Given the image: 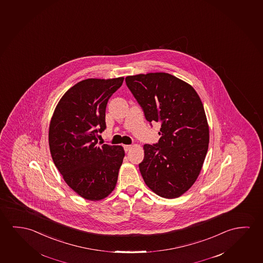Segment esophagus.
<instances>
[{
    "mask_svg": "<svg viewBox=\"0 0 263 263\" xmlns=\"http://www.w3.org/2000/svg\"><path fill=\"white\" fill-rule=\"evenodd\" d=\"M124 148H125V152H128V151L132 148V146H130V145H125V146H124Z\"/></svg>",
    "mask_w": 263,
    "mask_h": 263,
    "instance_id": "1",
    "label": "esophagus"
}]
</instances>
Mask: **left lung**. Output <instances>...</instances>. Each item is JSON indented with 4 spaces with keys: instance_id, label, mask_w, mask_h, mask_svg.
<instances>
[{
    "instance_id": "left-lung-1",
    "label": "left lung",
    "mask_w": 263,
    "mask_h": 263,
    "mask_svg": "<svg viewBox=\"0 0 263 263\" xmlns=\"http://www.w3.org/2000/svg\"><path fill=\"white\" fill-rule=\"evenodd\" d=\"M125 83L150 125L161 124L158 143L144 145L143 179L162 198H178L197 180L209 148L202 102L191 85L170 73L129 76Z\"/></svg>"
}]
</instances>
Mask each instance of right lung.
I'll return each instance as SVG.
<instances>
[{
    "instance_id": "obj_1",
    "label": "right lung",
    "mask_w": 263,
    "mask_h": 263,
    "mask_svg": "<svg viewBox=\"0 0 263 263\" xmlns=\"http://www.w3.org/2000/svg\"><path fill=\"white\" fill-rule=\"evenodd\" d=\"M123 81L117 77L77 83L58 102L50 122L53 163L66 184L88 200H100L113 191L125 157L121 146L98 145L106 127L107 102Z\"/></svg>"
}]
</instances>
